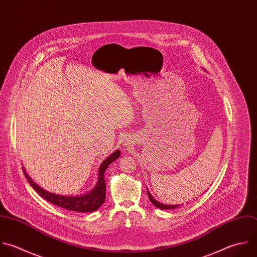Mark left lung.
Returning a JSON list of instances; mask_svg holds the SVG:
<instances>
[{
	"label": "left lung",
	"instance_id": "8db88e82",
	"mask_svg": "<svg viewBox=\"0 0 257 257\" xmlns=\"http://www.w3.org/2000/svg\"><path fill=\"white\" fill-rule=\"evenodd\" d=\"M147 193H148V197H149L150 201L152 202V204L155 205L156 207L160 208V209H174V208H177V207L180 206V205H167V204L160 203V202H158L156 199H154V197L150 194V192L148 191V189H147Z\"/></svg>",
	"mask_w": 257,
	"mask_h": 257
}]
</instances>
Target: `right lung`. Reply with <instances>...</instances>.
<instances>
[{"label": "right lung", "instance_id": "add662e5", "mask_svg": "<svg viewBox=\"0 0 257 257\" xmlns=\"http://www.w3.org/2000/svg\"><path fill=\"white\" fill-rule=\"evenodd\" d=\"M120 151L116 150L114 153H112L108 158H106L102 164L99 167L98 170V180L93 190H91L87 194L79 195V196H64V195H58L51 192H48L41 188L38 184H36L32 178L26 173L24 167L23 171L24 174L31 184V186L38 192L39 195H41L44 199L47 201L68 209L72 211H78V212H93L97 210L105 201L106 198V185H105V179H104V173L107 169V167L114 162L116 159L120 156Z\"/></svg>", "mask_w": 257, "mask_h": 257}]
</instances>
